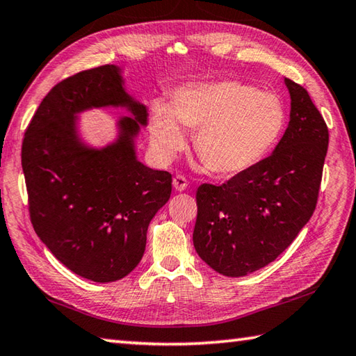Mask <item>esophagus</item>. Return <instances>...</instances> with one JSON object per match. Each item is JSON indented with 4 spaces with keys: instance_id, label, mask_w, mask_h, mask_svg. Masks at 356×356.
<instances>
[{
    "instance_id": "obj_1",
    "label": "esophagus",
    "mask_w": 356,
    "mask_h": 356,
    "mask_svg": "<svg viewBox=\"0 0 356 356\" xmlns=\"http://www.w3.org/2000/svg\"><path fill=\"white\" fill-rule=\"evenodd\" d=\"M172 186L176 188V191H184L186 190V186H188V180H186V177L182 176V174H177V176L172 179Z\"/></svg>"
}]
</instances>
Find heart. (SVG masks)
<instances>
[{"instance_id": "1", "label": "heart", "mask_w": 356, "mask_h": 356, "mask_svg": "<svg viewBox=\"0 0 356 356\" xmlns=\"http://www.w3.org/2000/svg\"><path fill=\"white\" fill-rule=\"evenodd\" d=\"M285 120V107L274 93L240 81L193 83L179 90L171 108L154 104L149 138L156 156L168 163L186 146L180 124L196 132L195 151L207 170L236 176L266 156Z\"/></svg>"}]
</instances>
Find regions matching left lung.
I'll use <instances>...</instances> for the list:
<instances>
[{"mask_svg":"<svg viewBox=\"0 0 356 356\" xmlns=\"http://www.w3.org/2000/svg\"><path fill=\"white\" fill-rule=\"evenodd\" d=\"M289 124L269 157L221 185L196 193L193 243L216 273L243 277L274 261L318 204L328 129L305 88L285 77Z\"/></svg>","mask_w":356,"mask_h":356,"instance_id":"obj_1","label":"left lung"}]
</instances>
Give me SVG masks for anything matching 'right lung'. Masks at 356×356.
I'll return each mask as SVG.
<instances>
[{
  "instance_id": "1",
  "label": "right lung",
  "mask_w": 356,
  "mask_h": 356,
  "mask_svg": "<svg viewBox=\"0 0 356 356\" xmlns=\"http://www.w3.org/2000/svg\"><path fill=\"white\" fill-rule=\"evenodd\" d=\"M122 105L115 144L93 150L80 143L74 115ZM147 111L122 87L120 68L102 65L49 90L24 132L22 166L35 234L57 260L83 279L108 283L140 263L151 219L171 196L168 171L145 166L134 138Z\"/></svg>"
}]
</instances>
